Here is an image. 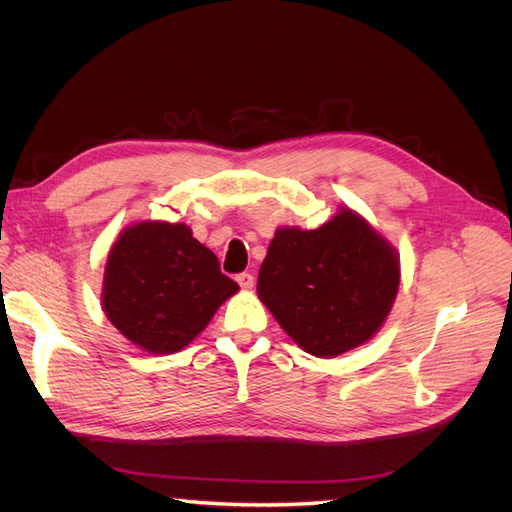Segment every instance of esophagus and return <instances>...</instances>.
Listing matches in <instances>:
<instances>
[{
	"label": "esophagus",
	"instance_id": "obj_1",
	"mask_svg": "<svg viewBox=\"0 0 512 512\" xmlns=\"http://www.w3.org/2000/svg\"><path fill=\"white\" fill-rule=\"evenodd\" d=\"M237 282H239V286H241L243 290H252L254 284H256L252 273H239V275H237Z\"/></svg>",
	"mask_w": 512,
	"mask_h": 512
}]
</instances>
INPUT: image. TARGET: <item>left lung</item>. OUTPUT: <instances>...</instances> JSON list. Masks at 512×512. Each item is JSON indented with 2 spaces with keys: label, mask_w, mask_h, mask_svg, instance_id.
<instances>
[{
  "label": "left lung",
  "mask_w": 512,
  "mask_h": 512,
  "mask_svg": "<svg viewBox=\"0 0 512 512\" xmlns=\"http://www.w3.org/2000/svg\"><path fill=\"white\" fill-rule=\"evenodd\" d=\"M399 277L391 241L363 215L339 207L320 228H277L256 290L294 344L333 359L380 331Z\"/></svg>",
  "instance_id": "obj_1"
}]
</instances>
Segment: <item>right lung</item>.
<instances>
[{
  "label": "right lung",
  "mask_w": 512,
  "mask_h": 512,
  "mask_svg": "<svg viewBox=\"0 0 512 512\" xmlns=\"http://www.w3.org/2000/svg\"><path fill=\"white\" fill-rule=\"evenodd\" d=\"M239 292L218 256L188 224L136 222L119 232L106 258L102 309L113 327L149 354H173L205 331Z\"/></svg>",
  "instance_id": "obj_1"
}]
</instances>
